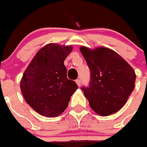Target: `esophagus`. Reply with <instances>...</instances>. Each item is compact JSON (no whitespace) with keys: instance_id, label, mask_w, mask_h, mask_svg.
<instances>
[{"instance_id":"obj_1","label":"esophagus","mask_w":147,"mask_h":147,"mask_svg":"<svg viewBox=\"0 0 147 147\" xmlns=\"http://www.w3.org/2000/svg\"><path fill=\"white\" fill-rule=\"evenodd\" d=\"M76 82L77 85H78V86H81V80H76Z\"/></svg>"}]
</instances>
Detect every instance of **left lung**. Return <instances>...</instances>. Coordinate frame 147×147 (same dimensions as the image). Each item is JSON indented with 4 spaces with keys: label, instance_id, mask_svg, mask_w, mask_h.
Instances as JSON below:
<instances>
[{
    "label": "left lung",
    "instance_id": "left-lung-1",
    "mask_svg": "<svg viewBox=\"0 0 147 147\" xmlns=\"http://www.w3.org/2000/svg\"><path fill=\"white\" fill-rule=\"evenodd\" d=\"M80 51L90 68L89 86H83L90 107L97 113L109 116L125 105L135 87L136 73L120 55L108 48Z\"/></svg>",
    "mask_w": 147,
    "mask_h": 147
}]
</instances>
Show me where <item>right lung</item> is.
Segmentation results:
<instances>
[{
	"instance_id": "add662e5",
	"label": "right lung",
	"mask_w": 147,
	"mask_h": 147,
	"mask_svg": "<svg viewBox=\"0 0 147 147\" xmlns=\"http://www.w3.org/2000/svg\"><path fill=\"white\" fill-rule=\"evenodd\" d=\"M71 46L49 44L41 49L21 80L22 94L28 105L42 116L57 117L67 108L78 85L68 80L64 61Z\"/></svg>"
}]
</instances>
